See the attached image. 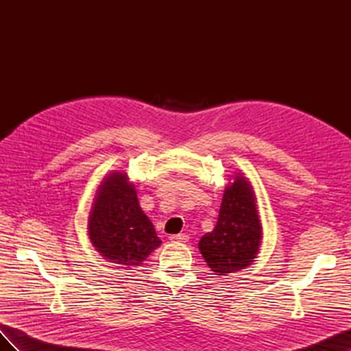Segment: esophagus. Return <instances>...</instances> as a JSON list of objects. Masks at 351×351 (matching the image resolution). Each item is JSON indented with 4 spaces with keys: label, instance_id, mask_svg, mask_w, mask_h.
I'll return each instance as SVG.
<instances>
[{
    "label": "esophagus",
    "instance_id": "1",
    "mask_svg": "<svg viewBox=\"0 0 351 351\" xmlns=\"http://www.w3.org/2000/svg\"><path fill=\"white\" fill-rule=\"evenodd\" d=\"M169 240L186 243V241H189V236L187 234H173V236H169Z\"/></svg>",
    "mask_w": 351,
    "mask_h": 351
}]
</instances>
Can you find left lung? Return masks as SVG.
<instances>
[{"label":"left lung","mask_w":351,"mask_h":351,"mask_svg":"<svg viewBox=\"0 0 351 351\" xmlns=\"http://www.w3.org/2000/svg\"><path fill=\"white\" fill-rule=\"evenodd\" d=\"M249 178L234 173L222 196L215 228L199 240V250L215 275L246 269L258 258L262 224Z\"/></svg>","instance_id":"8db88e82"}]
</instances>
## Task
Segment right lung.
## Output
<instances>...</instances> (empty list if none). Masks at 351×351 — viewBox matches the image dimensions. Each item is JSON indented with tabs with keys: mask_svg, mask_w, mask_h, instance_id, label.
<instances>
[{
	"mask_svg": "<svg viewBox=\"0 0 351 351\" xmlns=\"http://www.w3.org/2000/svg\"><path fill=\"white\" fill-rule=\"evenodd\" d=\"M88 236L104 259L127 268L141 267L162 243L124 171H111L99 183L88 217Z\"/></svg>",
	"mask_w": 351,
	"mask_h": 351,
	"instance_id": "obj_1",
	"label": "right lung"
}]
</instances>
